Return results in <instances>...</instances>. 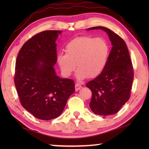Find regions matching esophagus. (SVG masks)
Listing matches in <instances>:
<instances>
[{"label":"esophagus","mask_w":149,"mask_h":149,"mask_svg":"<svg viewBox=\"0 0 149 149\" xmlns=\"http://www.w3.org/2000/svg\"><path fill=\"white\" fill-rule=\"evenodd\" d=\"M81 87H82V86L79 84H75V91H79V89H81Z\"/></svg>","instance_id":"esophagus-1"}]
</instances>
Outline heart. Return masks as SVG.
Segmentation results:
<instances>
[{"instance_id":"1","label":"heart","mask_w":149,"mask_h":149,"mask_svg":"<svg viewBox=\"0 0 149 149\" xmlns=\"http://www.w3.org/2000/svg\"><path fill=\"white\" fill-rule=\"evenodd\" d=\"M109 54V45L104 39L85 35L70 41L65 47V54L58 56V62L65 76L75 71L77 64L78 79L95 78L104 70Z\"/></svg>"}]
</instances>
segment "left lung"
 Segmentation results:
<instances>
[{
  "label": "left lung",
  "instance_id": "obj_1",
  "mask_svg": "<svg viewBox=\"0 0 149 149\" xmlns=\"http://www.w3.org/2000/svg\"><path fill=\"white\" fill-rule=\"evenodd\" d=\"M102 29L107 33L112 47L107 64L99 76L86 86L92 92L89 104L93 113L99 116L114 114L129 100L133 81V67L127 45L114 31L102 26L88 29Z\"/></svg>",
  "mask_w": 149,
  "mask_h": 149
}]
</instances>
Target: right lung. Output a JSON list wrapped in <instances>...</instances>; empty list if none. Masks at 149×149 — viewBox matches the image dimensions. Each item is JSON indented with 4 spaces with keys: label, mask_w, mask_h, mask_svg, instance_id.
Returning a JSON list of instances; mask_svg holds the SVG:
<instances>
[{
    "label": "right lung",
    "mask_w": 149,
    "mask_h": 149,
    "mask_svg": "<svg viewBox=\"0 0 149 149\" xmlns=\"http://www.w3.org/2000/svg\"><path fill=\"white\" fill-rule=\"evenodd\" d=\"M62 31L47 30L25 42L16 61L14 84L20 103L40 120H50L62 114L75 91L74 81L57 76L55 41Z\"/></svg>",
    "instance_id": "add662e5"
}]
</instances>
